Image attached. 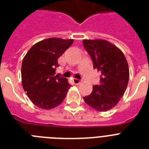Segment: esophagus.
<instances>
[{
    "label": "esophagus",
    "mask_w": 149,
    "mask_h": 149,
    "mask_svg": "<svg viewBox=\"0 0 149 149\" xmlns=\"http://www.w3.org/2000/svg\"><path fill=\"white\" fill-rule=\"evenodd\" d=\"M72 81H73L74 84H76V85H78V84H79L81 83V81H80L79 79H77V78H73V79H72Z\"/></svg>",
    "instance_id": "1"
}]
</instances>
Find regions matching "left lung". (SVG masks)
<instances>
[{
  "instance_id": "obj_1",
  "label": "left lung",
  "mask_w": 149,
  "mask_h": 149,
  "mask_svg": "<svg viewBox=\"0 0 149 149\" xmlns=\"http://www.w3.org/2000/svg\"><path fill=\"white\" fill-rule=\"evenodd\" d=\"M93 68L101 72L100 84L93 86L84 101L97 111H107L117 105L129 80V68L125 55L117 46L103 39L83 41Z\"/></svg>"
}]
</instances>
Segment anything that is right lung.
<instances>
[{
	"instance_id": "add662e5",
	"label": "right lung",
	"mask_w": 149,
	"mask_h": 149,
	"mask_svg": "<svg viewBox=\"0 0 149 149\" xmlns=\"http://www.w3.org/2000/svg\"><path fill=\"white\" fill-rule=\"evenodd\" d=\"M73 39L50 38L38 42L29 50L22 65V86L31 101L38 107L49 110L65 99L71 86L67 79L56 74L58 58Z\"/></svg>"
}]
</instances>
